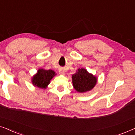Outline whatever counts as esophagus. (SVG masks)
Listing matches in <instances>:
<instances>
[{"mask_svg":"<svg viewBox=\"0 0 135 135\" xmlns=\"http://www.w3.org/2000/svg\"><path fill=\"white\" fill-rule=\"evenodd\" d=\"M59 73H60V74L61 75L65 74V72H64V70L63 68H60V69H59Z\"/></svg>","mask_w":135,"mask_h":135,"instance_id":"obj_1","label":"esophagus"}]
</instances>
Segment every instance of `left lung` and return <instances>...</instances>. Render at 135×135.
<instances>
[{
  "instance_id": "1",
  "label": "left lung",
  "mask_w": 135,
  "mask_h": 135,
  "mask_svg": "<svg viewBox=\"0 0 135 135\" xmlns=\"http://www.w3.org/2000/svg\"><path fill=\"white\" fill-rule=\"evenodd\" d=\"M73 86L80 93L90 91L97 84V78L89 74L85 69H79L78 71L73 75Z\"/></svg>"
}]
</instances>
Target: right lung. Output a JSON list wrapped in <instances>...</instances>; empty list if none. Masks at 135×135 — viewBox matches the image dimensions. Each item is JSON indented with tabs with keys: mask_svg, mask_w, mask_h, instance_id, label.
I'll return each mask as SVG.
<instances>
[{
	"mask_svg": "<svg viewBox=\"0 0 135 135\" xmlns=\"http://www.w3.org/2000/svg\"><path fill=\"white\" fill-rule=\"evenodd\" d=\"M55 75V72L52 70L40 69L33 77L32 84L38 87L45 88L50 84V81Z\"/></svg>",
	"mask_w": 135,
	"mask_h": 135,
	"instance_id": "add662e5",
	"label": "right lung"
}]
</instances>
